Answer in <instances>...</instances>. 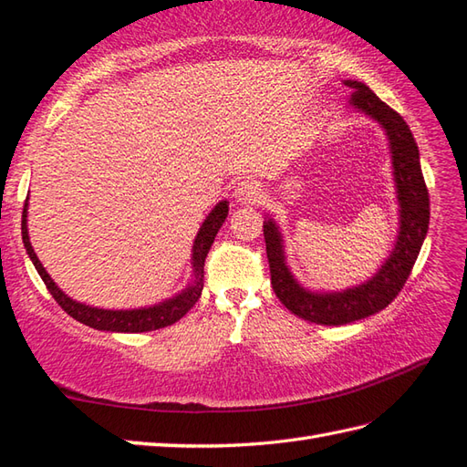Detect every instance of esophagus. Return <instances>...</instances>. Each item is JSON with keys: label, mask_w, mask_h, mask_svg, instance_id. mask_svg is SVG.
<instances>
[{"label": "esophagus", "mask_w": 467, "mask_h": 467, "mask_svg": "<svg viewBox=\"0 0 467 467\" xmlns=\"http://www.w3.org/2000/svg\"><path fill=\"white\" fill-rule=\"evenodd\" d=\"M234 198L244 205H255L264 200V185L255 180H244L237 183Z\"/></svg>", "instance_id": "obj_1"}]
</instances>
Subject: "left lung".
Here are the masks:
<instances>
[{
  "mask_svg": "<svg viewBox=\"0 0 467 467\" xmlns=\"http://www.w3.org/2000/svg\"><path fill=\"white\" fill-rule=\"evenodd\" d=\"M346 86L354 89L351 106L376 119L386 130L389 140L393 180H396L400 202V234L389 257L379 272L361 285L344 292H309L302 287L285 265L284 240L274 220L264 222L265 252L272 274V287L289 312L319 326H344L381 312L396 297L416 264L421 244L430 225V193L423 182L420 150L408 123L388 103L361 81L348 79Z\"/></svg>",
  "mask_w": 467,
  "mask_h": 467,
  "instance_id": "obj_1",
  "label": "left lung"
}]
</instances>
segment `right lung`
<instances>
[{"label": "right lung", "instance_id": "obj_1", "mask_svg": "<svg viewBox=\"0 0 467 467\" xmlns=\"http://www.w3.org/2000/svg\"><path fill=\"white\" fill-rule=\"evenodd\" d=\"M27 200L24 205V213H22V237H24V245L26 252L29 255V260L34 262L37 274L44 279L46 287L49 289V294L54 296L56 302L61 306V309L67 316L74 319L81 321L93 329H103V331H123V334H141V331H153V329H161L168 327L175 321L182 319L185 314L198 302L203 289V264L207 252L215 240L217 232L223 225L227 212V202L217 203L212 213L205 217V222L202 223L198 235H195L193 242V254H192V265H193V284L183 289L182 294L173 296L171 299H165V302L151 306V307H141V309H99V307H91L86 304L74 302V299L67 297L61 289L56 285L54 279L49 277L46 272V267L41 265L37 260V255L34 252V247L29 244V235H27Z\"/></svg>", "mask_w": 467, "mask_h": 467}]
</instances>
